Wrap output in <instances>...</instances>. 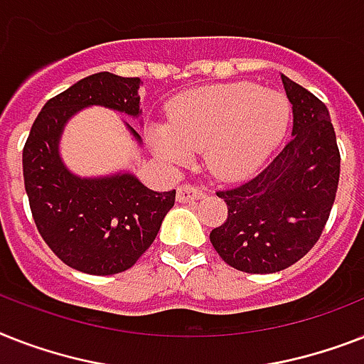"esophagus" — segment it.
Returning <instances> with one entry per match:
<instances>
[{"label":"esophagus","mask_w":364,"mask_h":364,"mask_svg":"<svg viewBox=\"0 0 364 364\" xmlns=\"http://www.w3.org/2000/svg\"><path fill=\"white\" fill-rule=\"evenodd\" d=\"M177 202H192V200H198V198H203L202 188L194 187V185H181L177 187Z\"/></svg>","instance_id":"34e87169"}]
</instances>
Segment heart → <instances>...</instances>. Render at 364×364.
<instances>
[{"label":"heart","instance_id":"heart-1","mask_svg":"<svg viewBox=\"0 0 364 364\" xmlns=\"http://www.w3.org/2000/svg\"><path fill=\"white\" fill-rule=\"evenodd\" d=\"M291 108L284 95L258 84L209 85L177 97L168 127H156V153L185 164L205 149V166L218 179H241L267 159L288 129Z\"/></svg>","mask_w":364,"mask_h":364}]
</instances>
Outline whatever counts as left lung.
Masks as SVG:
<instances>
[{
	"label": "left lung",
	"mask_w": 364,
	"mask_h": 364,
	"mask_svg": "<svg viewBox=\"0 0 364 364\" xmlns=\"http://www.w3.org/2000/svg\"><path fill=\"white\" fill-rule=\"evenodd\" d=\"M282 84L294 110V138L250 181L217 192L228 218L209 239L243 273H277L299 262L326 228L341 177L327 106L288 76Z\"/></svg>",
	"instance_id": "1"
}]
</instances>
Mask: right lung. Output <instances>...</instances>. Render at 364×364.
<instances>
[{
	"label": "right lung",
	"mask_w": 364,
	"mask_h": 364,
	"mask_svg": "<svg viewBox=\"0 0 364 364\" xmlns=\"http://www.w3.org/2000/svg\"><path fill=\"white\" fill-rule=\"evenodd\" d=\"M140 78L97 73L52 97L37 115L22 151L29 208L52 252L87 274H115L138 262L155 241L176 191L155 192L132 173L78 177L59 156L67 121L82 108L105 106L138 117ZM127 129L141 141L140 134Z\"/></svg>",
	"instance_id": "right-lung-1"
}]
</instances>
